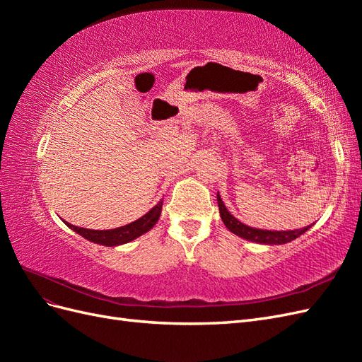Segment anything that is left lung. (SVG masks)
Returning <instances> with one entry per match:
<instances>
[{
  "mask_svg": "<svg viewBox=\"0 0 362 362\" xmlns=\"http://www.w3.org/2000/svg\"><path fill=\"white\" fill-rule=\"evenodd\" d=\"M217 205H218V211H221L222 221L229 231L234 233L238 237L249 240V242L262 243V245H284V243L291 242L294 238L300 237L305 231H308V228H311L310 225L302 229H294V231H267V229L250 228L237 221V218L226 210V206L222 202L218 193H217Z\"/></svg>",
  "mask_w": 362,
  "mask_h": 362,
  "instance_id": "8db88e82",
  "label": "left lung"
}]
</instances>
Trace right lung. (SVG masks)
I'll use <instances>...</instances> for the list:
<instances>
[{"instance_id": "add662e5", "label": "right lung", "mask_w": 362, "mask_h": 362, "mask_svg": "<svg viewBox=\"0 0 362 362\" xmlns=\"http://www.w3.org/2000/svg\"><path fill=\"white\" fill-rule=\"evenodd\" d=\"M161 206H163V201H160L145 216L137 218L136 222L116 228V229H107V231H98V229H86V228H80V226H74L68 222H64V223H66L71 229H74L76 234H80L84 238L89 240V242L104 245V246H117V245L128 243V242H131V240H134V238L140 237L141 234L148 233L160 218Z\"/></svg>"}]
</instances>
